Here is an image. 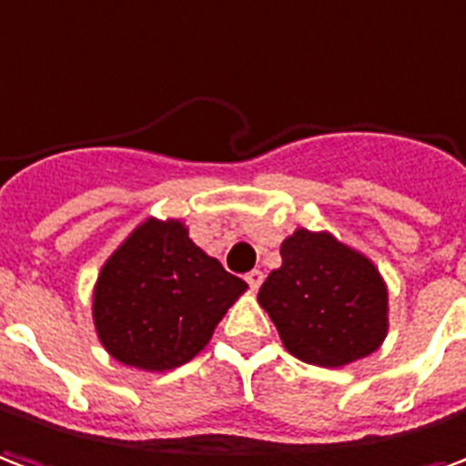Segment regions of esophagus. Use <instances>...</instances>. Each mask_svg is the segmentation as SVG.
Returning <instances> with one entry per match:
<instances>
[{"mask_svg": "<svg viewBox=\"0 0 466 466\" xmlns=\"http://www.w3.org/2000/svg\"><path fill=\"white\" fill-rule=\"evenodd\" d=\"M246 283L250 285V290H258L260 283H263V273H260V270H250V273L246 275Z\"/></svg>", "mask_w": 466, "mask_h": 466, "instance_id": "esophagus-1", "label": "esophagus"}]
</instances>
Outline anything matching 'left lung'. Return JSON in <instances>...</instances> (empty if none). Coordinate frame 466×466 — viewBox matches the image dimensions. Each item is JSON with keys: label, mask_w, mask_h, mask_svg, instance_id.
I'll return each mask as SVG.
<instances>
[{"label": "left lung", "mask_w": 466, "mask_h": 466, "mask_svg": "<svg viewBox=\"0 0 466 466\" xmlns=\"http://www.w3.org/2000/svg\"><path fill=\"white\" fill-rule=\"evenodd\" d=\"M283 266L260 285L290 355L320 368L368 358L387 335V288L377 268L330 233L295 230L280 246Z\"/></svg>", "instance_id": "8db88e82"}]
</instances>
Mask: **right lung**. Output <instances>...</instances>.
I'll return each mask as SVG.
<instances>
[{
  "label": "right lung",
  "mask_w": 466,
  "mask_h": 466,
  "mask_svg": "<svg viewBox=\"0 0 466 466\" xmlns=\"http://www.w3.org/2000/svg\"><path fill=\"white\" fill-rule=\"evenodd\" d=\"M246 288L193 243L181 220L148 218L101 268L94 290L98 340L131 368H178L206 348Z\"/></svg>",
  "instance_id": "add662e5"
}]
</instances>
